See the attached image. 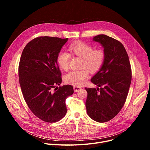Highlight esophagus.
<instances>
[{"instance_id":"obj_1","label":"esophagus","mask_w":150,"mask_h":150,"mask_svg":"<svg viewBox=\"0 0 150 150\" xmlns=\"http://www.w3.org/2000/svg\"><path fill=\"white\" fill-rule=\"evenodd\" d=\"M74 91H75V92H78V91L81 90V88L79 87L74 86Z\"/></svg>"}]
</instances>
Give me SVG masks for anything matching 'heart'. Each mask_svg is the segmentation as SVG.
<instances>
[{"instance_id": "obj_1", "label": "heart", "mask_w": 150, "mask_h": 150, "mask_svg": "<svg viewBox=\"0 0 150 150\" xmlns=\"http://www.w3.org/2000/svg\"><path fill=\"white\" fill-rule=\"evenodd\" d=\"M69 50L72 55L82 57L81 70L72 71L65 77L67 83L78 87L83 85L89 75V70L92 72L98 71L103 65L105 54L101 49H94L93 47L83 41H76L72 43ZM71 55L65 51H60L57 56V63L64 70H68ZM88 69H87V68Z\"/></svg>"}]
</instances>
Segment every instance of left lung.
<instances>
[{"mask_svg":"<svg viewBox=\"0 0 150 150\" xmlns=\"http://www.w3.org/2000/svg\"><path fill=\"white\" fill-rule=\"evenodd\" d=\"M104 48L103 65L91 81L98 87L85 88V101L88 115L94 120L103 123L115 117L126 101L132 79L129 59L123 45L118 40L104 34L93 38Z\"/></svg>","mask_w":150,"mask_h":150,"instance_id":"1","label":"left lung"}]
</instances>
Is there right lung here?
I'll return each instance as SVG.
<instances>
[{"instance_id": "obj_1", "label": "right lung", "mask_w": 150, "mask_h": 150, "mask_svg": "<svg viewBox=\"0 0 150 150\" xmlns=\"http://www.w3.org/2000/svg\"><path fill=\"white\" fill-rule=\"evenodd\" d=\"M68 40L37 37L26 45L20 58L19 81L24 100L33 114L46 122H57L66 115L65 100L74 93L71 85L56 87L62 82L57 56Z\"/></svg>"}]
</instances>
